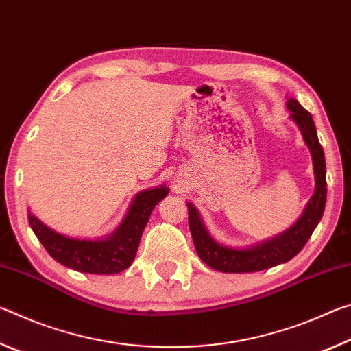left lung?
Returning <instances> with one entry per match:
<instances>
[{"instance_id": "obj_1", "label": "left lung", "mask_w": 351, "mask_h": 351, "mask_svg": "<svg viewBox=\"0 0 351 351\" xmlns=\"http://www.w3.org/2000/svg\"><path fill=\"white\" fill-rule=\"evenodd\" d=\"M291 111V119L300 128L302 136L310 148L314 175H316V192L308 203L304 215L300 217L293 228L276 239L263 241L258 246L247 249H234L221 246L207 234L198 210L193 204L187 203L189 207V228L192 232L193 245L199 258L209 265L210 268L221 272H255L272 268V266L285 263L299 254L306 245L313 230L324 215L326 201V180H325V156L324 148L320 145L316 133V125L310 112L302 106L295 99L287 102Z\"/></svg>"}]
</instances>
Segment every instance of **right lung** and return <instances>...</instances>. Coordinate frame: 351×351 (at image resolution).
Segmentation results:
<instances>
[{"instance_id":"obj_1","label":"right lung","mask_w":351,"mask_h":351,"mask_svg":"<svg viewBox=\"0 0 351 351\" xmlns=\"http://www.w3.org/2000/svg\"><path fill=\"white\" fill-rule=\"evenodd\" d=\"M167 193V187L139 193L116 232L104 240L69 239L49 229L31 213L29 224L41 245L58 263L90 274H117L133 263L150 213Z\"/></svg>"}]
</instances>
